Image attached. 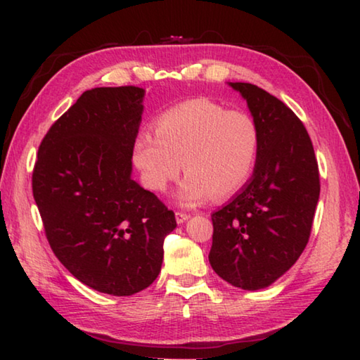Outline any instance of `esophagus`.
Wrapping results in <instances>:
<instances>
[{"label": "esophagus", "mask_w": 360, "mask_h": 360, "mask_svg": "<svg viewBox=\"0 0 360 360\" xmlns=\"http://www.w3.org/2000/svg\"><path fill=\"white\" fill-rule=\"evenodd\" d=\"M190 213H185V212H175V219H176V223L179 224H181V223H185L186 219H190Z\"/></svg>", "instance_id": "esophagus-1"}]
</instances>
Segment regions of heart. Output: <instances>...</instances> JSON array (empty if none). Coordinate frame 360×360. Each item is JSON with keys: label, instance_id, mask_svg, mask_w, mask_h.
<instances>
[{"label": "heart", "instance_id": "heart-1", "mask_svg": "<svg viewBox=\"0 0 360 360\" xmlns=\"http://www.w3.org/2000/svg\"><path fill=\"white\" fill-rule=\"evenodd\" d=\"M257 153L259 131L248 113L200 98L162 112L155 122V136H137L132 156L145 186L155 193L166 191L185 169L180 198L198 202L209 194L224 199L240 190Z\"/></svg>", "mask_w": 360, "mask_h": 360}]
</instances>
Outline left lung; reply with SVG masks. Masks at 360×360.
Instances as JSON below:
<instances>
[{"label": "left lung", "instance_id": "8db88e82", "mask_svg": "<svg viewBox=\"0 0 360 360\" xmlns=\"http://www.w3.org/2000/svg\"><path fill=\"white\" fill-rule=\"evenodd\" d=\"M247 99L259 131L255 172L240 193L212 213V269L232 286L256 291L291 269L311 234L319 170L297 115L262 88L229 82Z\"/></svg>", "mask_w": 360, "mask_h": 360}]
</instances>
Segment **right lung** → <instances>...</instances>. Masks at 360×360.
<instances>
[{
	"label": "right lung",
	"mask_w": 360,
	"mask_h": 360,
	"mask_svg": "<svg viewBox=\"0 0 360 360\" xmlns=\"http://www.w3.org/2000/svg\"><path fill=\"white\" fill-rule=\"evenodd\" d=\"M145 90L101 86L50 126L33 169V196L58 261L84 285L132 295L161 272L176 221L131 179Z\"/></svg>",
	"instance_id": "obj_1"
}]
</instances>
